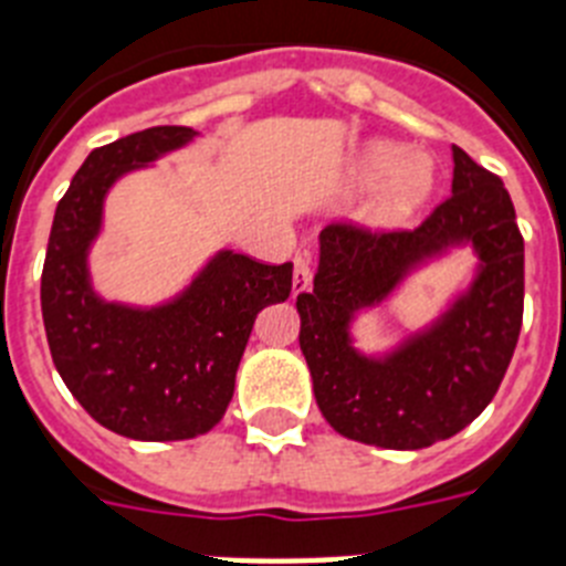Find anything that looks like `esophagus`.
<instances>
[{
	"label": "esophagus",
	"mask_w": 566,
	"mask_h": 566,
	"mask_svg": "<svg viewBox=\"0 0 566 566\" xmlns=\"http://www.w3.org/2000/svg\"><path fill=\"white\" fill-rule=\"evenodd\" d=\"M308 286H312V266L306 258H294V294L308 292Z\"/></svg>",
	"instance_id": "esophagus-1"
}]
</instances>
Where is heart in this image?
<instances>
[{"label":"heart","instance_id":"obj_1","mask_svg":"<svg viewBox=\"0 0 566 566\" xmlns=\"http://www.w3.org/2000/svg\"><path fill=\"white\" fill-rule=\"evenodd\" d=\"M345 184L352 189L377 187L365 207V223L382 232L402 229L419 214L437 187L431 158L405 153L399 144L368 142L352 158Z\"/></svg>","mask_w":566,"mask_h":566}]
</instances>
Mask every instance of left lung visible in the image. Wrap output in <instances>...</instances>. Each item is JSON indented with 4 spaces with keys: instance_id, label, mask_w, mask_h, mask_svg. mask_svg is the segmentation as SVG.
<instances>
[{
    "instance_id": "8db88e82",
    "label": "left lung",
    "mask_w": 566,
    "mask_h": 566,
    "mask_svg": "<svg viewBox=\"0 0 566 566\" xmlns=\"http://www.w3.org/2000/svg\"><path fill=\"white\" fill-rule=\"evenodd\" d=\"M470 245L471 283L428 327L363 355L350 326L417 268ZM300 352L334 431L388 451H419L468 428L496 397L524 312V240L502 178L453 147L451 198L413 232L332 223L319 232L312 292L297 294Z\"/></svg>"
}]
</instances>
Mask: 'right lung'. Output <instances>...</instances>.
<instances>
[{
    "instance_id": "right-lung-1",
    "label": "right lung",
    "mask_w": 566,
    "mask_h": 566,
    "mask_svg": "<svg viewBox=\"0 0 566 566\" xmlns=\"http://www.w3.org/2000/svg\"><path fill=\"white\" fill-rule=\"evenodd\" d=\"M192 127H149L98 147L59 201L42 272V317L59 377L118 437L178 442L212 431L260 308L292 294V263L266 266L221 249L184 292L158 306L104 300L90 247L118 178L195 142Z\"/></svg>"
}]
</instances>
